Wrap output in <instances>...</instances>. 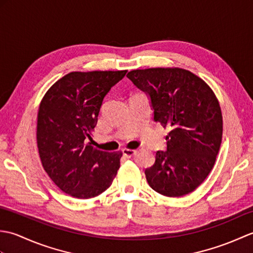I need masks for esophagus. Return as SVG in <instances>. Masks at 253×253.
<instances>
[{"mask_svg": "<svg viewBox=\"0 0 253 253\" xmlns=\"http://www.w3.org/2000/svg\"><path fill=\"white\" fill-rule=\"evenodd\" d=\"M122 152L126 158H132L133 155L136 154L137 151H136V150H131V149H123Z\"/></svg>", "mask_w": 253, "mask_h": 253, "instance_id": "34e87169", "label": "esophagus"}]
</instances>
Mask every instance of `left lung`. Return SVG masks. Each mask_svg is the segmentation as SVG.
Listing matches in <instances>:
<instances>
[{
  "instance_id": "8db88e82",
  "label": "left lung",
  "mask_w": 253,
  "mask_h": 253,
  "mask_svg": "<svg viewBox=\"0 0 253 253\" xmlns=\"http://www.w3.org/2000/svg\"><path fill=\"white\" fill-rule=\"evenodd\" d=\"M128 79L149 96L153 118L169 132L165 151H157L144 174L150 187L166 197L188 195L215 163L222 141L221 107L211 88L181 68L131 71Z\"/></svg>"
}]
</instances>
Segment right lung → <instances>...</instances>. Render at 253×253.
I'll use <instances>...</instances> for the list:
<instances>
[{
  "label": "right lung",
  "instance_id": "obj_1",
  "mask_svg": "<svg viewBox=\"0 0 253 253\" xmlns=\"http://www.w3.org/2000/svg\"><path fill=\"white\" fill-rule=\"evenodd\" d=\"M127 71L74 72L45 93L38 112L37 143L43 169L54 184L79 199L99 196L112 185L122 152L91 146L105 95Z\"/></svg>",
  "mask_w": 253,
  "mask_h": 253
}]
</instances>
